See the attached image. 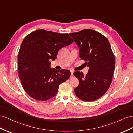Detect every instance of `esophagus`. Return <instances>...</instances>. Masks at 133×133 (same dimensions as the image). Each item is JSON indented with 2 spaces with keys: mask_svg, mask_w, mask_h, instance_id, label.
Masks as SVG:
<instances>
[{
  "mask_svg": "<svg viewBox=\"0 0 133 133\" xmlns=\"http://www.w3.org/2000/svg\"><path fill=\"white\" fill-rule=\"evenodd\" d=\"M70 72H71V77H72V76H73V73H74V71H72V70H70Z\"/></svg>",
  "mask_w": 133,
  "mask_h": 133,
  "instance_id": "34e87169",
  "label": "esophagus"
}]
</instances>
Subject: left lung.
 <instances>
[{"mask_svg": "<svg viewBox=\"0 0 133 133\" xmlns=\"http://www.w3.org/2000/svg\"><path fill=\"white\" fill-rule=\"evenodd\" d=\"M69 35L79 48L80 58L89 67L85 76L80 71L74 73L79 80L75 93L85 102L98 99L110 87L115 70V59L110 44L104 36L91 29Z\"/></svg>", "mask_w": 133, "mask_h": 133, "instance_id": "1", "label": "left lung"}]
</instances>
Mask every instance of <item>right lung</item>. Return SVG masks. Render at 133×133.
Here are the masks:
<instances>
[{
	"instance_id": "obj_1",
	"label": "right lung",
	"mask_w": 133,
	"mask_h": 133,
	"mask_svg": "<svg viewBox=\"0 0 133 133\" xmlns=\"http://www.w3.org/2000/svg\"><path fill=\"white\" fill-rule=\"evenodd\" d=\"M74 42L68 34L39 29L27 35L18 53V74L23 89L37 101H45L56 95L59 85L69 79V70L50 67L62 48Z\"/></svg>"
}]
</instances>
